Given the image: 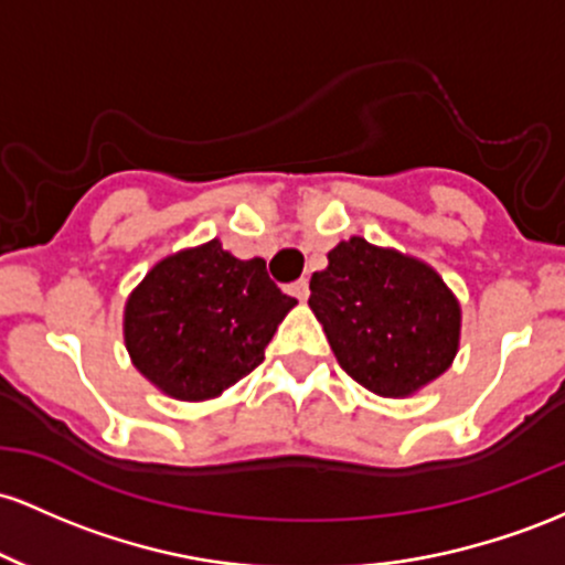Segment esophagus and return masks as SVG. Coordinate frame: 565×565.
Returning a JSON list of instances; mask_svg holds the SVG:
<instances>
[{
	"label": "esophagus",
	"instance_id": "obj_1",
	"mask_svg": "<svg viewBox=\"0 0 565 565\" xmlns=\"http://www.w3.org/2000/svg\"><path fill=\"white\" fill-rule=\"evenodd\" d=\"M290 294H294L299 301H307L309 299V282L307 280H296L294 285H290Z\"/></svg>",
	"mask_w": 565,
	"mask_h": 565
}]
</instances>
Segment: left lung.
I'll use <instances>...</instances> for the list:
<instances>
[{
    "label": "left lung",
    "mask_w": 565,
    "mask_h": 565,
    "mask_svg": "<svg viewBox=\"0 0 565 565\" xmlns=\"http://www.w3.org/2000/svg\"><path fill=\"white\" fill-rule=\"evenodd\" d=\"M309 290L335 360L365 390L408 397L451 367L461 307L419 258L350 237L328 253Z\"/></svg>",
    "instance_id": "8db88e82"
}]
</instances>
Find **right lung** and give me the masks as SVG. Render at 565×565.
Segmentation results:
<instances>
[{
	"mask_svg": "<svg viewBox=\"0 0 565 565\" xmlns=\"http://www.w3.org/2000/svg\"><path fill=\"white\" fill-rule=\"evenodd\" d=\"M294 307L264 258L239 262L211 239L151 266L125 303V347L164 395L211 401L262 365Z\"/></svg>",
	"mask_w": 565,
	"mask_h": 565,
	"instance_id": "add662e5",
	"label": "right lung"
}]
</instances>
